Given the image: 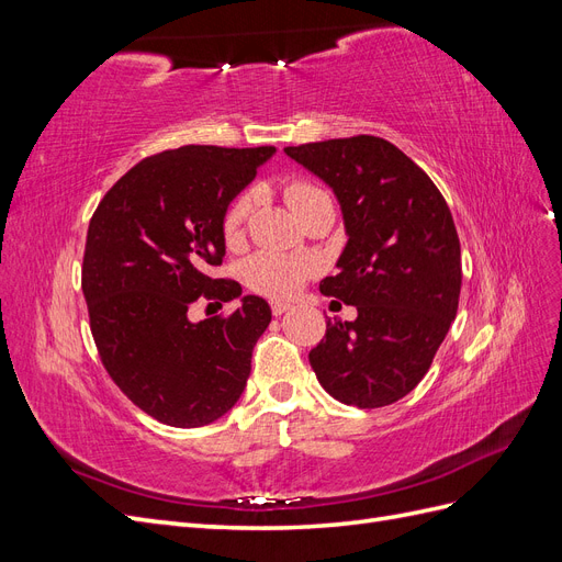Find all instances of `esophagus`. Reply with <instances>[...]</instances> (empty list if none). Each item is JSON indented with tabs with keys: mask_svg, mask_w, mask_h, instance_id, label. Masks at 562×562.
<instances>
[{
	"mask_svg": "<svg viewBox=\"0 0 562 562\" xmlns=\"http://www.w3.org/2000/svg\"><path fill=\"white\" fill-rule=\"evenodd\" d=\"M288 310H291V304H288V302H279V300L271 302V314H274V316H281V314H285Z\"/></svg>",
	"mask_w": 562,
	"mask_h": 562,
	"instance_id": "34e87169",
	"label": "esophagus"
}]
</instances>
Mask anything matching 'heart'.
I'll use <instances>...</instances> for the list:
<instances>
[{
    "instance_id": "heart-1",
    "label": "heart",
    "mask_w": 562,
    "mask_h": 562,
    "mask_svg": "<svg viewBox=\"0 0 562 562\" xmlns=\"http://www.w3.org/2000/svg\"><path fill=\"white\" fill-rule=\"evenodd\" d=\"M316 184L304 182V180H293L285 187V199L291 203V209L297 213L304 203H307L312 196L321 194ZM252 209V192H244L241 196H236L232 201V206L227 209L223 217V234L225 241L229 246L239 244L244 239L248 215ZM310 274V265L293 258V255H281V252H255L252 258L244 265V279L246 283L262 295L269 297H288L293 295L302 281Z\"/></svg>"
}]
</instances>
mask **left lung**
I'll return each mask as SVG.
<instances>
[{"mask_svg":"<svg viewBox=\"0 0 562 562\" xmlns=\"http://www.w3.org/2000/svg\"><path fill=\"white\" fill-rule=\"evenodd\" d=\"M326 182L347 246L321 293L353 304L310 351L321 386L359 407L396 403L427 375L457 316L462 250L443 194L403 151L375 135L285 147Z\"/></svg>","mask_w":562,"mask_h":562,"instance_id":"1","label":"left lung"}]
</instances>
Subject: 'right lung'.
I'll use <instances>...</instances> for the list:
<instances>
[{
	"label": "right lung",
	"mask_w": 562,
	"mask_h": 562,
	"mask_svg": "<svg viewBox=\"0 0 562 562\" xmlns=\"http://www.w3.org/2000/svg\"><path fill=\"white\" fill-rule=\"evenodd\" d=\"M274 147L184 145L135 164L98 203L87 234L81 291L91 333L116 386L168 427L194 429L229 413L269 304L241 295L223 265V217ZM240 297L232 317L189 321L191 304Z\"/></svg>",
	"instance_id": "add662e5"
}]
</instances>
